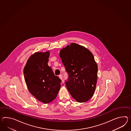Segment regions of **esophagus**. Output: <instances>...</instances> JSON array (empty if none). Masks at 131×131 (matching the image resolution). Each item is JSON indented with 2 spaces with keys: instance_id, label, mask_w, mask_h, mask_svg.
I'll use <instances>...</instances> for the list:
<instances>
[{
  "instance_id": "1",
  "label": "esophagus",
  "mask_w": 131,
  "mask_h": 131,
  "mask_svg": "<svg viewBox=\"0 0 131 131\" xmlns=\"http://www.w3.org/2000/svg\"><path fill=\"white\" fill-rule=\"evenodd\" d=\"M59 78H60L61 80H62V75H60L59 76Z\"/></svg>"
}]
</instances>
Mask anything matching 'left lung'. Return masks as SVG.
<instances>
[{
  "label": "left lung",
  "mask_w": 131,
  "mask_h": 131,
  "mask_svg": "<svg viewBox=\"0 0 131 131\" xmlns=\"http://www.w3.org/2000/svg\"><path fill=\"white\" fill-rule=\"evenodd\" d=\"M60 57L69 74L67 89L76 101L83 103L95 92L97 79V65L88 49L75 43L62 48Z\"/></svg>",
  "instance_id": "left-lung-1"
}]
</instances>
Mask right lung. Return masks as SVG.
I'll return each mask as SVG.
<instances>
[{
	"instance_id": "obj_1",
	"label": "right lung",
	"mask_w": 131,
	"mask_h": 131,
	"mask_svg": "<svg viewBox=\"0 0 131 131\" xmlns=\"http://www.w3.org/2000/svg\"><path fill=\"white\" fill-rule=\"evenodd\" d=\"M49 51L36 52L29 57L24 69L29 92L39 101L52 102L61 88V80L48 65Z\"/></svg>"
}]
</instances>
